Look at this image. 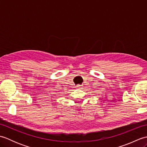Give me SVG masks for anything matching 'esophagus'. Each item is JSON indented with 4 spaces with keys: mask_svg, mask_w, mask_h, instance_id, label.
Masks as SVG:
<instances>
[{
    "mask_svg": "<svg viewBox=\"0 0 147 147\" xmlns=\"http://www.w3.org/2000/svg\"><path fill=\"white\" fill-rule=\"evenodd\" d=\"M82 85H78L76 86V88H82Z\"/></svg>",
    "mask_w": 147,
    "mask_h": 147,
    "instance_id": "34e87169",
    "label": "esophagus"
}]
</instances>
